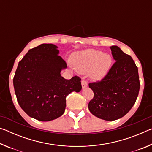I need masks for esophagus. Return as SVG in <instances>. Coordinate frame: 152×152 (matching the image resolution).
Wrapping results in <instances>:
<instances>
[{"mask_svg": "<svg viewBox=\"0 0 152 152\" xmlns=\"http://www.w3.org/2000/svg\"><path fill=\"white\" fill-rule=\"evenodd\" d=\"M81 84H82V88H85L87 86H88V84H87V82L85 80H82Z\"/></svg>", "mask_w": 152, "mask_h": 152, "instance_id": "1", "label": "esophagus"}]
</instances>
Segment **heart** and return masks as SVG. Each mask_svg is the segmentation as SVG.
Returning a JSON list of instances; mask_svg holds the SVG:
<instances>
[{
    "mask_svg": "<svg viewBox=\"0 0 152 152\" xmlns=\"http://www.w3.org/2000/svg\"><path fill=\"white\" fill-rule=\"evenodd\" d=\"M71 61L81 72H89L92 79L100 80L104 78L112 65L113 59L109 54L94 49H87L72 53Z\"/></svg>",
    "mask_w": 152,
    "mask_h": 152,
    "instance_id": "1",
    "label": "heart"
}]
</instances>
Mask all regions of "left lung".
I'll use <instances>...</instances> for the list:
<instances>
[{
  "label": "left lung",
  "instance_id": "8db88e82",
  "mask_svg": "<svg viewBox=\"0 0 152 152\" xmlns=\"http://www.w3.org/2000/svg\"><path fill=\"white\" fill-rule=\"evenodd\" d=\"M110 48L116 61L101 81L88 84L94 92L88 109L95 117L111 121L131 110L138 96L140 83L137 67L132 58L117 45Z\"/></svg>",
  "mask_w": 152,
  "mask_h": 152
}]
</instances>
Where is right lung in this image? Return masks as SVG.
I'll return each instance as SVG.
<instances>
[{
  "label": "right lung",
  "instance_id": "1",
  "mask_svg": "<svg viewBox=\"0 0 152 152\" xmlns=\"http://www.w3.org/2000/svg\"><path fill=\"white\" fill-rule=\"evenodd\" d=\"M58 46L43 43L31 49L20 60L13 78L20 107L29 117L50 121L64 114L66 96L81 91V79L66 80L61 71L66 63L59 55Z\"/></svg>",
  "mask_w": 152,
  "mask_h": 152
}]
</instances>
